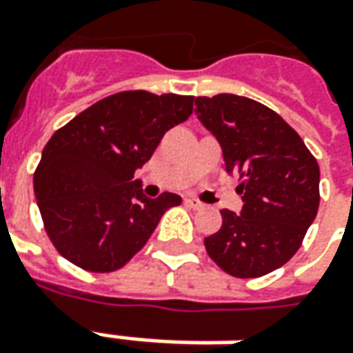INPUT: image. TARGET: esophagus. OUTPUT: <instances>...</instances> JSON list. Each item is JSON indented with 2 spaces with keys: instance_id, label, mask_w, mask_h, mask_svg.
Here are the masks:
<instances>
[{
  "instance_id": "obj_1",
  "label": "esophagus",
  "mask_w": 353,
  "mask_h": 353,
  "mask_svg": "<svg viewBox=\"0 0 353 353\" xmlns=\"http://www.w3.org/2000/svg\"><path fill=\"white\" fill-rule=\"evenodd\" d=\"M185 205H187V207H189V208H195V210H199V208L205 207V205H203V203H201L199 199H195V196H187V199H185Z\"/></svg>"
}]
</instances>
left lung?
Here are the masks:
<instances>
[{
    "label": "left lung",
    "instance_id": "8db88e82",
    "mask_svg": "<svg viewBox=\"0 0 353 353\" xmlns=\"http://www.w3.org/2000/svg\"><path fill=\"white\" fill-rule=\"evenodd\" d=\"M195 114L212 131L230 174L239 177L241 214L222 208V228L205 237L208 257L234 278H259L297 253L319 210V164L274 110L236 94L196 96Z\"/></svg>",
    "mask_w": 353,
    "mask_h": 353
}]
</instances>
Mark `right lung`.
Segmentation results:
<instances>
[{
	"label": "right lung",
	"mask_w": 353,
	"mask_h": 353,
	"mask_svg": "<svg viewBox=\"0 0 353 353\" xmlns=\"http://www.w3.org/2000/svg\"><path fill=\"white\" fill-rule=\"evenodd\" d=\"M193 96L123 90L57 129L34 172V195L57 253L88 272H114L145 247L181 196L143 195L133 179L172 127L193 112Z\"/></svg>",
	"instance_id": "obj_1"
}]
</instances>
